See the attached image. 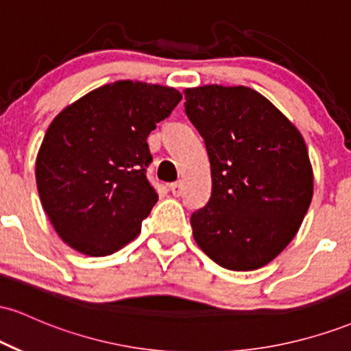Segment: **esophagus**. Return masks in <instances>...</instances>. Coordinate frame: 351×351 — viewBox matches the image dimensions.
Wrapping results in <instances>:
<instances>
[{
    "label": "esophagus",
    "mask_w": 351,
    "mask_h": 351,
    "mask_svg": "<svg viewBox=\"0 0 351 351\" xmlns=\"http://www.w3.org/2000/svg\"><path fill=\"white\" fill-rule=\"evenodd\" d=\"M170 191L175 196H181V193H183V183H181V181H175V183H171Z\"/></svg>",
    "instance_id": "34e87169"
}]
</instances>
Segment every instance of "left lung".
<instances>
[{"mask_svg": "<svg viewBox=\"0 0 351 351\" xmlns=\"http://www.w3.org/2000/svg\"><path fill=\"white\" fill-rule=\"evenodd\" d=\"M184 99L213 181L208 204L189 219L196 244L229 271L263 267L293 239L312 201L304 138L249 87L186 88Z\"/></svg>", "mask_w": 351, "mask_h": 351, "instance_id": "1", "label": "left lung"}]
</instances>
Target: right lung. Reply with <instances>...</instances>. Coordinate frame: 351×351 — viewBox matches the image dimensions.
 Returning a JSON list of instances; mask_svg holds the SVG:
<instances>
[{"mask_svg": "<svg viewBox=\"0 0 351 351\" xmlns=\"http://www.w3.org/2000/svg\"><path fill=\"white\" fill-rule=\"evenodd\" d=\"M173 87L119 80L88 92L52 120L36 160V183L60 239L107 256L140 234L158 201L147 178V136L178 106Z\"/></svg>", "mask_w": 351, "mask_h": 351, "instance_id": "add662e5", "label": "right lung"}]
</instances>
